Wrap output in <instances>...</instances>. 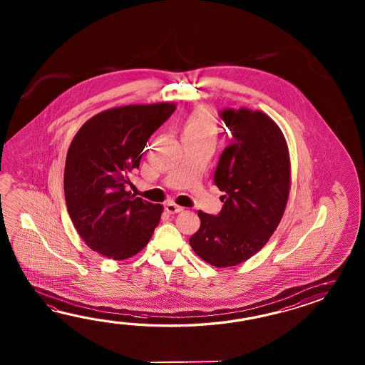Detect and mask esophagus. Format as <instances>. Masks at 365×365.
Wrapping results in <instances>:
<instances>
[{
    "instance_id": "34e87169",
    "label": "esophagus",
    "mask_w": 365,
    "mask_h": 365,
    "mask_svg": "<svg viewBox=\"0 0 365 365\" xmlns=\"http://www.w3.org/2000/svg\"><path fill=\"white\" fill-rule=\"evenodd\" d=\"M165 210H167V212H170V214H178V212H181V211L184 210V207H181V206L173 203V202H168V203L165 205Z\"/></svg>"
}]
</instances>
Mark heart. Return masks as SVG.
Wrapping results in <instances>:
<instances>
[{
    "mask_svg": "<svg viewBox=\"0 0 365 365\" xmlns=\"http://www.w3.org/2000/svg\"><path fill=\"white\" fill-rule=\"evenodd\" d=\"M217 132L219 126L217 118L206 109H197L186 120L182 129V138L214 142L217 140Z\"/></svg>",
    "mask_w": 365,
    "mask_h": 365,
    "instance_id": "b5f03b06",
    "label": "heart"
}]
</instances>
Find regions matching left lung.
Instances as JSON below:
<instances>
[{
  "label": "left lung",
  "mask_w": 365,
  "mask_h": 365,
  "mask_svg": "<svg viewBox=\"0 0 365 365\" xmlns=\"http://www.w3.org/2000/svg\"><path fill=\"white\" fill-rule=\"evenodd\" d=\"M219 116L232 140L219 158L214 182L223 207L198 211L201 227L189 239L195 255L215 267L236 266L264 248L287 205L291 167L279 126L261 110L225 108Z\"/></svg>",
  "instance_id": "left-lung-1"
}]
</instances>
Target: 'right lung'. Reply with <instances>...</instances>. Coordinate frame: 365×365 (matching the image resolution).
Listing matches in <instances>:
<instances>
[{
  "label": "right lung",
  "mask_w": 365,
  "mask_h": 365,
  "mask_svg": "<svg viewBox=\"0 0 365 365\" xmlns=\"http://www.w3.org/2000/svg\"><path fill=\"white\" fill-rule=\"evenodd\" d=\"M173 103L107 109L82 125L70 143L63 192L70 219L88 248L126 259L148 245L163 206L128 192L151 134L164 124Z\"/></svg>",
  "instance_id": "right-lung-1"
}]
</instances>
